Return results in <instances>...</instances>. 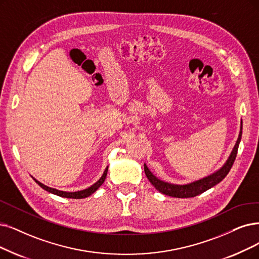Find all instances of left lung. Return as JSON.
<instances>
[{"label": "left lung", "instance_id": "obj_1", "mask_svg": "<svg viewBox=\"0 0 259 259\" xmlns=\"http://www.w3.org/2000/svg\"><path fill=\"white\" fill-rule=\"evenodd\" d=\"M241 135H242V131H240L239 137H238V140L233 149V152L231 153L229 159H227V161L224 163L223 167L220 170L214 172L213 174L209 175V177L204 178L200 181H196L187 185H173V184H169L158 180L155 175H153V173L149 170V168L146 164H144V172H146V175L149 179L150 183L159 192L165 195L173 196V198H193V196L199 195L205 192L206 190L210 189L217 184H219L226 177V175L229 174L237 156V151L241 140Z\"/></svg>", "mask_w": 259, "mask_h": 259}]
</instances>
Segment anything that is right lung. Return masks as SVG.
I'll return each instance as SVG.
<instances>
[{"label":"right lung","mask_w":259,"mask_h":259,"mask_svg":"<svg viewBox=\"0 0 259 259\" xmlns=\"http://www.w3.org/2000/svg\"><path fill=\"white\" fill-rule=\"evenodd\" d=\"M107 171H108V167L105 169L104 173H103L102 178L96 183L91 186V187L87 188V189H84V190H80V191H75V192H67V191H60V190H57V189H54V188H51V187H48V186L41 184L40 182H38L37 180H35V182L40 186L41 188L47 190L48 192H51L53 194H56L58 196H63V198H69V199H84V198H87V196L91 195L94 192H96L100 187L101 185L104 183L105 179H106V175H107Z\"/></svg>","instance_id":"add662e5"}]
</instances>
